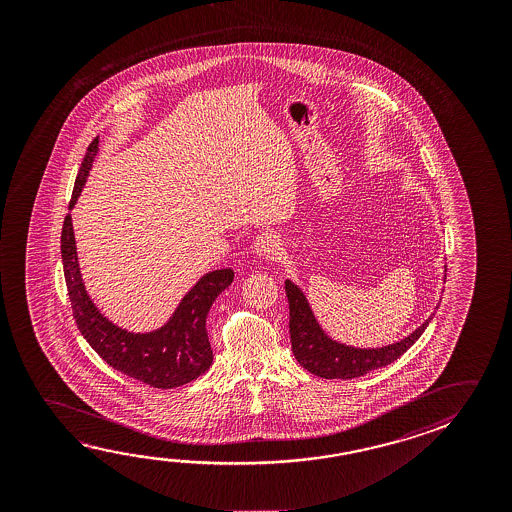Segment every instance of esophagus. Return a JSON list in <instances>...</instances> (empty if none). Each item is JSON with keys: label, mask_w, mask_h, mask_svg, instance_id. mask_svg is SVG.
Masks as SVG:
<instances>
[{"label": "esophagus", "mask_w": 512, "mask_h": 512, "mask_svg": "<svg viewBox=\"0 0 512 512\" xmlns=\"http://www.w3.org/2000/svg\"><path fill=\"white\" fill-rule=\"evenodd\" d=\"M253 252L264 259H277L280 252V239L273 232H262L253 241Z\"/></svg>", "instance_id": "34e87169"}]
</instances>
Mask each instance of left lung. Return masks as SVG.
<instances>
[{
    "label": "left lung",
    "instance_id": "1",
    "mask_svg": "<svg viewBox=\"0 0 512 512\" xmlns=\"http://www.w3.org/2000/svg\"><path fill=\"white\" fill-rule=\"evenodd\" d=\"M446 271V266H444ZM446 278V273H444ZM285 293L289 300V334L296 361L303 368L321 378H357L373 369L384 368L387 364L402 357L403 353L418 341L425 332L430 318L416 328L411 336L398 343L382 348H353L337 343L321 330L318 321L310 310L309 302L298 285L285 280Z\"/></svg>",
    "mask_w": 512,
    "mask_h": 512
}]
</instances>
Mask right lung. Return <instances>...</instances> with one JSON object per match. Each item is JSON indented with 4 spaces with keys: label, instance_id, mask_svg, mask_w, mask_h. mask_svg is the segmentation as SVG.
I'll return each instance as SVG.
<instances>
[{
    "label": "right lung",
    "instance_id": "obj_1",
    "mask_svg": "<svg viewBox=\"0 0 512 512\" xmlns=\"http://www.w3.org/2000/svg\"><path fill=\"white\" fill-rule=\"evenodd\" d=\"M98 143L100 141L96 137L85 151L69 209L75 207L87 182L94 155L98 153ZM60 252L76 327L109 366L125 373L126 377L159 389L184 386L210 368L212 348L205 323L218 294L232 284V269H216L200 278L198 284L185 294L164 327L148 334H134L110 323L85 293L76 259L71 214L64 218Z\"/></svg>",
    "mask_w": 512,
    "mask_h": 512
}]
</instances>
